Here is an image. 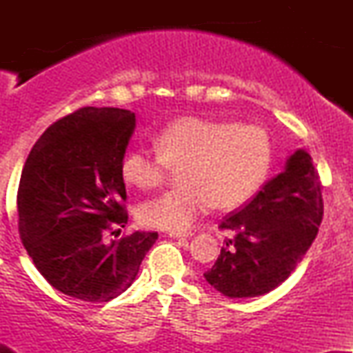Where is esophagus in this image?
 Listing matches in <instances>:
<instances>
[{
    "instance_id": "34e87169",
    "label": "esophagus",
    "mask_w": 353,
    "mask_h": 353,
    "mask_svg": "<svg viewBox=\"0 0 353 353\" xmlns=\"http://www.w3.org/2000/svg\"><path fill=\"white\" fill-rule=\"evenodd\" d=\"M169 236L174 239H190L194 236V232H190V230H188V232H169Z\"/></svg>"
}]
</instances>
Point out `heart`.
<instances>
[{
	"label": "heart",
	"mask_w": 353,
	"mask_h": 353,
	"mask_svg": "<svg viewBox=\"0 0 353 353\" xmlns=\"http://www.w3.org/2000/svg\"><path fill=\"white\" fill-rule=\"evenodd\" d=\"M154 148L136 145L124 154L121 174L137 189H154L179 169L182 185L139 208L144 225L188 229L214 208L237 209L264 188L274 161L272 139L262 125L188 116L154 136Z\"/></svg>",
	"instance_id": "obj_1"
}]
</instances>
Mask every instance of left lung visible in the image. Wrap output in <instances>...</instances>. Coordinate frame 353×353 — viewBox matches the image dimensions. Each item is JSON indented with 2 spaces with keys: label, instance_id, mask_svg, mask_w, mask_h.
Returning <instances> with one entry per match:
<instances>
[{
  "label": "left lung",
  "instance_id": "8db88e82",
  "mask_svg": "<svg viewBox=\"0 0 353 353\" xmlns=\"http://www.w3.org/2000/svg\"><path fill=\"white\" fill-rule=\"evenodd\" d=\"M323 216L322 182L302 149L285 171L267 181L254 199L222 219L232 230L216 264L204 274L214 289L230 299L264 295L294 272L317 236Z\"/></svg>",
  "mask_w": 353,
  "mask_h": 353
}]
</instances>
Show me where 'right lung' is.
<instances>
[{
    "instance_id": "add662e5",
    "label": "right lung",
    "mask_w": 353,
    "mask_h": 353,
    "mask_svg": "<svg viewBox=\"0 0 353 353\" xmlns=\"http://www.w3.org/2000/svg\"><path fill=\"white\" fill-rule=\"evenodd\" d=\"M134 128L128 109L81 108L51 124L24 163L23 245L56 290L79 301L108 302L128 290L157 239L137 230L104 241L128 224L121 161Z\"/></svg>"
}]
</instances>
